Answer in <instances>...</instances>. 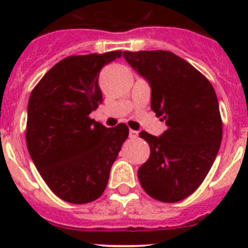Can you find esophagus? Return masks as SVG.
Returning a JSON list of instances; mask_svg holds the SVG:
<instances>
[{
	"label": "esophagus",
	"mask_w": 248,
	"mask_h": 248,
	"mask_svg": "<svg viewBox=\"0 0 248 248\" xmlns=\"http://www.w3.org/2000/svg\"><path fill=\"white\" fill-rule=\"evenodd\" d=\"M138 134H139V133H138L137 130H133V129H130V130H129V138H131V139H135V138H138Z\"/></svg>",
	"instance_id": "34e87169"
}]
</instances>
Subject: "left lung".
Wrapping results in <instances>:
<instances>
[{
    "label": "left lung",
    "mask_w": 248,
    "mask_h": 248,
    "mask_svg": "<svg viewBox=\"0 0 248 248\" xmlns=\"http://www.w3.org/2000/svg\"><path fill=\"white\" fill-rule=\"evenodd\" d=\"M151 88V109L168 126L160 137L140 131L150 156L138 170L153 199L177 202L198 189L214 164L222 140L215 89L202 73L169 50L123 52Z\"/></svg>",
    "instance_id": "obj_1"
}]
</instances>
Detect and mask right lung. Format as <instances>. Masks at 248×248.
Masks as SVG:
<instances>
[{
	"label": "right lung",
	"instance_id": "add662e5",
	"mask_svg": "<svg viewBox=\"0 0 248 248\" xmlns=\"http://www.w3.org/2000/svg\"><path fill=\"white\" fill-rule=\"evenodd\" d=\"M122 50L69 56L50 68L31 93L26 141L43 180L71 203L97 200L129 135L125 124L105 128L89 114L102 103L98 78Z\"/></svg>",
	"mask_w": 248,
	"mask_h": 248
}]
</instances>
